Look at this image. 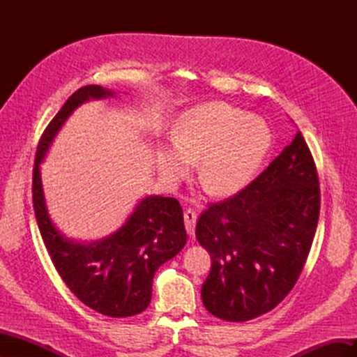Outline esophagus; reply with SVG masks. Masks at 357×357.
<instances>
[{
  "mask_svg": "<svg viewBox=\"0 0 357 357\" xmlns=\"http://www.w3.org/2000/svg\"><path fill=\"white\" fill-rule=\"evenodd\" d=\"M185 225H186V231L189 235L195 234V225H197V213L193 210H186L185 211Z\"/></svg>",
  "mask_w": 357,
  "mask_h": 357,
  "instance_id": "1",
  "label": "esophagus"
}]
</instances>
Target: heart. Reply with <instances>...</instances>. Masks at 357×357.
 <instances>
[{"instance_id": "obj_1", "label": "heart", "mask_w": 357, "mask_h": 357, "mask_svg": "<svg viewBox=\"0 0 357 357\" xmlns=\"http://www.w3.org/2000/svg\"><path fill=\"white\" fill-rule=\"evenodd\" d=\"M273 132L262 117L220 101L183 112L176 121L172 144L160 146L156 167L160 177L176 185L197 160V177L213 195L244 189L264 165Z\"/></svg>"}]
</instances>
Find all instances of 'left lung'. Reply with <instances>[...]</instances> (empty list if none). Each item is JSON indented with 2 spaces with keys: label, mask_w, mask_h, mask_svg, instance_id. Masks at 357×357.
Returning a JSON list of instances; mask_svg holds the SVG:
<instances>
[{
  "label": "left lung",
  "mask_w": 357,
  "mask_h": 357,
  "mask_svg": "<svg viewBox=\"0 0 357 357\" xmlns=\"http://www.w3.org/2000/svg\"><path fill=\"white\" fill-rule=\"evenodd\" d=\"M319 210L316 165L298 131L253 183L201 214L195 235L211 256L201 289L207 311L247 321L275 308L304 268Z\"/></svg>",
  "instance_id": "1"
}]
</instances>
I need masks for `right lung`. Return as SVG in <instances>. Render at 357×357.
<instances>
[{
  "instance_id": "add662e5",
  "label": "right lung",
  "mask_w": 357,
  "mask_h": 357,
  "mask_svg": "<svg viewBox=\"0 0 357 357\" xmlns=\"http://www.w3.org/2000/svg\"><path fill=\"white\" fill-rule=\"evenodd\" d=\"M114 93L98 84L83 86L52 119L37 147L32 201L43 241L68 289L84 305L104 316L129 317L149 307L158 268L186 244L178 201L159 195L144 197L113 234L91 243L75 241L53 223L40 172L52 143L74 110L91 100L112 98Z\"/></svg>"
}]
</instances>
